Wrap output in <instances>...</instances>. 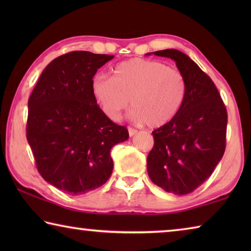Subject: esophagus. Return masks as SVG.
Listing matches in <instances>:
<instances>
[{
  "mask_svg": "<svg viewBox=\"0 0 251 251\" xmlns=\"http://www.w3.org/2000/svg\"><path fill=\"white\" fill-rule=\"evenodd\" d=\"M128 134H129V136L131 137V136H134V135L137 134V130H136L135 128H131V127H128Z\"/></svg>",
  "mask_w": 251,
  "mask_h": 251,
  "instance_id": "esophagus-1",
  "label": "esophagus"
}]
</instances>
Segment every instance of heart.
I'll return each instance as SVG.
<instances>
[{
	"label": "heart",
	"mask_w": 251,
	"mask_h": 251,
	"mask_svg": "<svg viewBox=\"0 0 251 251\" xmlns=\"http://www.w3.org/2000/svg\"><path fill=\"white\" fill-rule=\"evenodd\" d=\"M94 100L110 121H118L130 104L129 116L150 127H160L176 117L187 96L184 74L165 63L131 58L113 70V77L95 75L91 83Z\"/></svg>",
	"instance_id": "b5f03b06"
}]
</instances>
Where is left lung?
Returning a JSON list of instances; mask_svg holds the SVG:
<instances>
[{
	"instance_id": "obj_1",
	"label": "left lung",
	"mask_w": 251,
	"mask_h": 251,
	"mask_svg": "<svg viewBox=\"0 0 251 251\" xmlns=\"http://www.w3.org/2000/svg\"><path fill=\"white\" fill-rule=\"evenodd\" d=\"M151 54L176 62L187 80V96L176 117L152 131L147 172L165 192L187 195L210 177L223 158L227 110L214 82L189 56L174 49Z\"/></svg>"
}]
</instances>
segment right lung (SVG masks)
<instances>
[{
    "label": "right lung",
    "mask_w": 251,
    "mask_h": 251,
    "mask_svg": "<svg viewBox=\"0 0 251 251\" xmlns=\"http://www.w3.org/2000/svg\"><path fill=\"white\" fill-rule=\"evenodd\" d=\"M113 55L74 50L53 59L28 99L26 138L41 176L62 192L82 195L113 172L110 150L128 139L125 126L101 112L92 79Z\"/></svg>",
    "instance_id": "obj_1"
}]
</instances>
